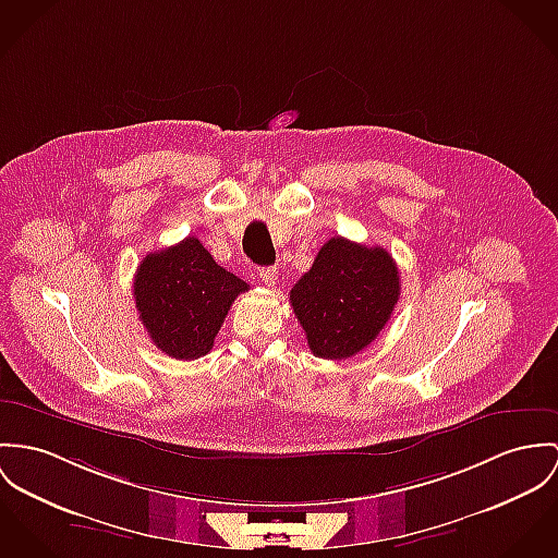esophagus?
Listing matches in <instances>:
<instances>
[{
    "mask_svg": "<svg viewBox=\"0 0 558 558\" xmlns=\"http://www.w3.org/2000/svg\"><path fill=\"white\" fill-rule=\"evenodd\" d=\"M277 279H279V272H277L275 266H264V268H259V281H262L264 286L272 288V286L277 283Z\"/></svg>",
    "mask_w": 558,
    "mask_h": 558,
    "instance_id": "1",
    "label": "esophagus"
}]
</instances>
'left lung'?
Here are the masks:
<instances>
[{
    "instance_id": "8db88e82",
    "label": "left lung",
    "mask_w": 558,
    "mask_h": 558,
    "mask_svg": "<svg viewBox=\"0 0 558 558\" xmlns=\"http://www.w3.org/2000/svg\"><path fill=\"white\" fill-rule=\"evenodd\" d=\"M401 296L397 262L384 247L335 236L317 252L290 303L317 357L345 360L368 348Z\"/></svg>"
}]
</instances>
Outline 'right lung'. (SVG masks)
<instances>
[{
	"label": "right lung",
	"mask_w": 558,
	"mask_h": 558,
	"mask_svg": "<svg viewBox=\"0 0 558 558\" xmlns=\"http://www.w3.org/2000/svg\"><path fill=\"white\" fill-rule=\"evenodd\" d=\"M250 286L221 268L194 236L147 255L134 277V299L155 348L177 360H196Z\"/></svg>",
	"instance_id": "obj_1"
}]
</instances>
